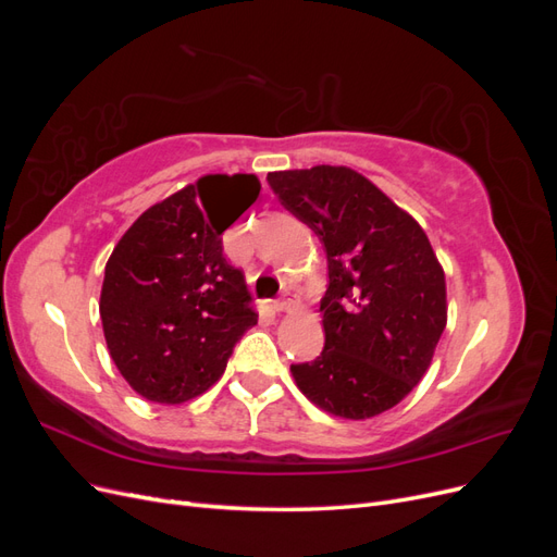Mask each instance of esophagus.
I'll list each match as a JSON object with an SVG mask.
<instances>
[{
  "label": "esophagus",
  "mask_w": 557,
  "mask_h": 557,
  "mask_svg": "<svg viewBox=\"0 0 557 557\" xmlns=\"http://www.w3.org/2000/svg\"><path fill=\"white\" fill-rule=\"evenodd\" d=\"M293 309V301L290 299H276L272 301V311L274 313H283V311H290Z\"/></svg>",
  "instance_id": "34e87169"
}]
</instances>
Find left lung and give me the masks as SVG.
Wrapping results in <instances>:
<instances>
[{
    "label": "left lung",
    "instance_id": "obj_1",
    "mask_svg": "<svg viewBox=\"0 0 557 557\" xmlns=\"http://www.w3.org/2000/svg\"><path fill=\"white\" fill-rule=\"evenodd\" d=\"M267 181L327 252L325 348L290 364L297 387L348 420L393 409L425 376L448 318L444 267L428 234L350 166L272 172Z\"/></svg>",
    "mask_w": 557,
    "mask_h": 557
}]
</instances>
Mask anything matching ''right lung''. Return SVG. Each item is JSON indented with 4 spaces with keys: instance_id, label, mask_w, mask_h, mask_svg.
Segmentation results:
<instances>
[{
    "instance_id": "obj_1",
    "label": "right lung",
    "mask_w": 557,
    "mask_h": 557,
    "mask_svg": "<svg viewBox=\"0 0 557 557\" xmlns=\"http://www.w3.org/2000/svg\"><path fill=\"white\" fill-rule=\"evenodd\" d=\"M256 174H209L146 209L115 244L99 315L117 372L156 404H183L223 376L258 323L221 234L258 199Z\"/></svg>"
}]
</instances>
